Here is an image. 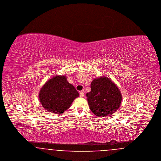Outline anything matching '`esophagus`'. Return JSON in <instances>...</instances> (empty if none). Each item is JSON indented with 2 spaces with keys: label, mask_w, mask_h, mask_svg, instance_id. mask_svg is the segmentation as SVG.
Segmentation results:
<instances>
[{
  "label": "esophagus",
  "mask_w": 161,
  "mask_h": 161,
  "mask_svg": "<svg viewBox=\"0 0 161 161\" xmlns=\"http://www.w3.org/2000/svg\"><path fill=\"white\" fill-rule=\"evenodd\" d=\"M80 97H81V98H83V97H84V92H80Z\"/></svg>",
  "instance_id": "34e87169"
}]
</instances>
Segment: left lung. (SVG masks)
Listing matches in <instances>:
<instances>
[{"label": "left lung", "instance_id": "8db88e82", "mask_svg": "<svg viewBox=\"0 0 161 161\" xmlns=\"http://www.w3.org/2000/svg\"><path fill=\"white\" fill-rule=\"evenodd\" d=\"M91 91L86 93L89 107L94 115L103 117L113 115L119 108L122 95L116 85L107 77L94 79Z\"/></svg>", "mask_w": 161, "mask_h": 161}]
</instances>
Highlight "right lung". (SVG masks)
<instances>
[{
    "label": "right lung",
    "instance_id": "1",
    "mask_svg": "<svg viewBox=\"0 0 161 161\" xmlns=\"http://www.w3.org/2000/svg\"><path fill=\"white\" fill-rule=\"evenodd\" d=\"M42 106L49 112L60 114L69 108L79 93L64 75H57L49 80L39 92Z\"/></svg>",
    "mask_w": 161,
    "mask_h": 161
}]
</instances>
